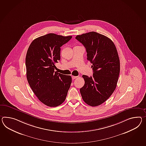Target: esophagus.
Returning <instances> with one entry per match:
<instances>
[{
	"mask_svg": "<svg viewBox=\"0 0 146 146\" xmlns=\"http://www.w3.org/2000/svg\"><path fill=\"white\" fill-rule=\"evenodd\" d=\"M78 78L77 76H72V80H74L75 78Z\"/></svg>",
	"mask_w": 146,
	"mask_h": 146,
	"instance_id": "obj_1",
	"label": "esophagus"
}]
</instances>
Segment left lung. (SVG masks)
<instances>
[{
  "label": "left lung",
  "mask_w": 146,
  "mask_h": 146,
  "mask_svg": "<svg viewBox=\"0 0 146 146\" xmlns=\"http://www.w3.org/2000/svg\"><path fill=\"white\" fill-rule=\"evenodd\" d=\"M75 38L85 47L93 71L92 76L82 75L85 81L80 89L82 99L90 106H98L116 88L120 70L117 50L109 38L95 32L77 35Z\"/></svg>",
  "instance_id": "obj_1"
}]
</instances>
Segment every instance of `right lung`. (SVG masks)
Returning a JSON list of instances; mask_svg holds the SVG:
<instances>
[{
    "instance_id": "1",
    "label": "right lung",
    "mask_w": 146,
    "mask_h": 146,
    "mask_svg": "<svg viewBox=\"0 0 146 146\" xmlns=\"http://www.w3.org/2000/svg\"><path fill=\"white\" fill-rule=\"evenodd\" d=\"M72 37L50 33L34 39L27 50L25 62L27 81L36 96L47 106L60 105L70 88L71 76L54 70L55 64L60 60V47Z\"/></svg>"
}]
</instances>
